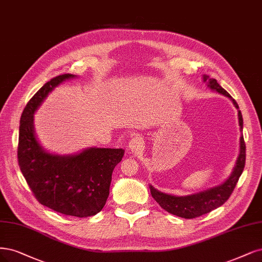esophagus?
<instances>
[{"label": "esophagus", "mask_w": 262, "mask_h": 262, "mask_svg": "<svg viewBox=\"0 0 262 262\" xmlns=\"http://www.w3.org/2000/svg\"><path fill=\"white\" fill-rule=\"evenodd\" d=\"M143 145H144L143 140L138 134H134L129 141V149L133 152L140 151L143 148Z\"/></svg>", "instance_id": "esophagus-1"}]
</instances>
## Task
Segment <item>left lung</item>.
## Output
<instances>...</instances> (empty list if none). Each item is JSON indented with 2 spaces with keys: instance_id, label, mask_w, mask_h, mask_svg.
<instances>
[{
  "instance_id": "obj_1",
  "label": "left lung",
  "mask_w": 262,
  "mask_h": 262,
  "mask_svg": "<svg viewBox=\"0 0 262 262\" xmlns=\"http://www.w3.org/2000/svg\"><path fill=\"white\" fill-rule=\"evenodd\" d=\"M204 82L208 83V86L217 91L220 94H223L231 98L234 106L238 110V105L236 101L232 98V96L225 91V90L217 82L215 79H210L208 76L204 75L203 77ZM238 123L239 129L243 130V117L241 111H238ZM245 159H246V146L244 142V137L241 134L239 139V154L236 159L235 166L233 168L231 176L225 180V181L211 188L206 189V191L187 195V196H174L162 193L154 186L149 185L150 194L154 197V200L160 205L161 208H164L166 211L172 213L178 217H181L184 219H193L196 217H201V215L208 213L211 210L218 208L222 206L225 202L229 200L234 188L236 186L238 179L244 170L245 167Z\"/></svg>"
}]
</instances>
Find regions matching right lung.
<instances>
[{"instance_id":"1","label":"right lung","mask_w":262,"mask_h":262,"mask_svg":"<svg viewBox=\"0 0 262 262\" xmlns=\"http://www.w3.org/2000/svg\"><path fill=\"white\" fill-rule=\"evenodd\" d=\"M75 77L65 74L51 79L26 105L20 118L17 157L21 173L40 204L62 214L86 218L105 206L113 171L124 150L89 147L75 155L51 154L40 145L33 127V114L49 93Z\"/></svg>"}]
</instances>
